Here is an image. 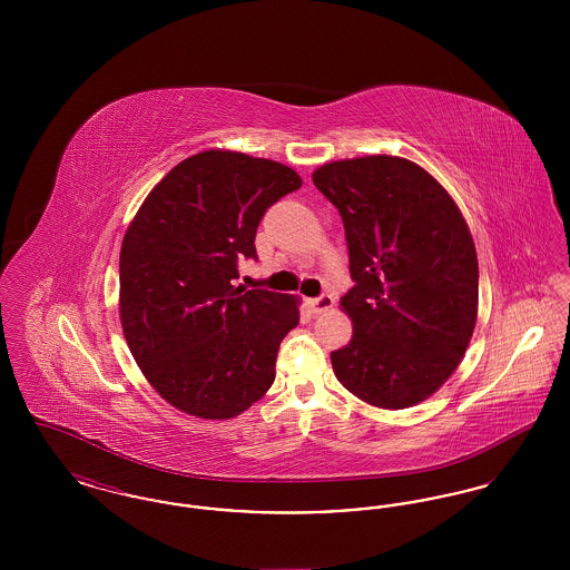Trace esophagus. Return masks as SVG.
Segmentation results:
<instances>
[{
	"mask_svg": "<svg viewBox=\"0 0 570 570\" xmlns=\"http://www.w3.org/2000/svg\"><path fill=\"white\" fill-rule=\"evenodd\" d=\"M333 305H335V298L331 297V295H321V297L312 298V301H309V307H312V312H314V314L328 312Z\"/></svg>",
	"mask_w": 570,
	"mask_h": 570,
	"instance_id": "34e87169",
	"label": "esophagus"
}]
</instances>
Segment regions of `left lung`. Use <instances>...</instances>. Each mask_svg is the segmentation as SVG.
Segmentation results:
<instances>
[{"label":"left lung","instance_id":"left-lung-1","mask_svg":"<svg viewBox=\"0 0 570 570\" xmlns=\"http://www.w3.org/2000/svg\"><path fill=\"white\" fill-rule=\"evenodd\" d=\"M312 181L337 207L354 286L340 305L353 340L337 380L372 406L428 400L458 370L479 312V261L460 207L397 156L328 163Z\"/></svg>","mask_w":570,"mask_h":570}]
</instances>
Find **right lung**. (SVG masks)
<instances>
[{"label": "right lung", "instance_id": "obj_1", "mask_svg": "<svg viewBox=\"0 0 570 570\" xmlns=\"http://www.w3.org/2000/svg\"><path fill=\"white\" fill-rule=\"evenodd\" d=\"M284 164L209 149L149 191L119 254V316L140 372L170 406L233 419L275 380L298 298L233 286L256 258V228L301 188Z\"/></svg>", "mask_w": 570, "mask_h": 570}]
</instances>
